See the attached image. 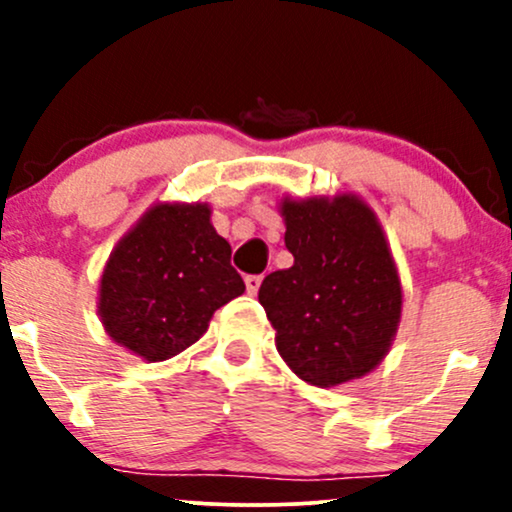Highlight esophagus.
I'll list each match as a JSON object with an SVG mask.
<instances>
[{"instance_id": "esophagus-1", "label": "esophagus", "mask_w": 512, "mask_h": 512, "mask_svg": "<svg viewBox=\"0 0 512 512\" xmlns=\"http://www.w3.org/2000/svg\"><path fill=\"white\" fill-rule=\"evenodd\" d=\"M260 286H262V276H260V274L245 276V289H248L250 296H257V291H260Z\"/></svg>"}]
</instances>
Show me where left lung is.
Returning <instances> with one entry per match:
<instances>
[{
    "instance_id": "left-lung-1",
    "label": "left lung",
    "mask_w": 512,
    "mask_h": 512,
    "mask_svg": "<svg viewBox=\"0 0 512 512\" xmlns=\"http://www.w3.org/2000/svg\"><path fill=\"white\" fill-rule=\"evenodd\" d=\"M293 267L264 276L276 349L305 383L363 378L390 351L402 284L375 211L356 195L281 199Z\"/></svg>"
}]
</instances>
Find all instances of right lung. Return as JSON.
<instances>
[{
  "label": "right lung",
  "instance_id": "1",
  "mask_svg": "<svg viewBox=\"0 0 512 512\" xmlns=\"http://www.w3.org/2000/svg\"><path fill=\"white\" fill-rule=\"evenodd\" d=\"M245 291L209 204H154L105 262L98 315L144 361H168L207 332L211 315Z\"/></svg>",
  "mask_w": 512,
  "mask_h": 512
}]
</instances>
